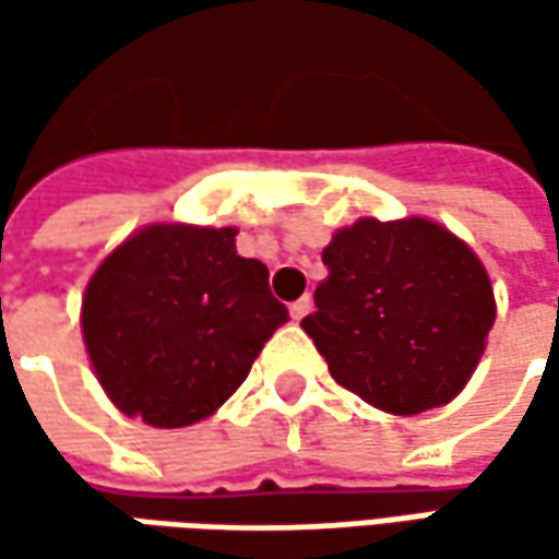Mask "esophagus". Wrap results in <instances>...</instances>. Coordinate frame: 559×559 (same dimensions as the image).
<instances>
[{"label": "esophagus", "instance_id": "34e87169", "mask_svg": "<svg viewBox=\"0 0 559 559\" xmlns=\"http://www.w3.org/2000/svg\"><path fill=\"white\" fill-rule=\"evenodd\" d=\"M308 311H311V298H308V295H305V298H298V301L289 308L292 320H301Z\"/></svg>", "mask_w": 559, "mask_h": 559}]
</instances>
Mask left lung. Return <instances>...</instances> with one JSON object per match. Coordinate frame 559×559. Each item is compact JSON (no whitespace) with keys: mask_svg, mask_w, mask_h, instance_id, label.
Returning a JSON list of instances; mask_svg holds the SVG:
<instances>
[{"mask_svg":"<svg viewBox=\"0 0 559 559\" xmlns=\"http://www.w3.org/2000/svg\"><path fill=\"white\" fill-rule=\"evenodd\" d=\"M323 264L301 330L342 389L401 417L461 392L495 323V292L457 236L423 217H364L335 233Z\"/></svg>","mask_w":559,"mask_h":559,"instance_id":"8db88e82","label":"left lung"}]
</instances>
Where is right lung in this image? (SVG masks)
Masks as SVG:
<instances>
[{"label": "right lung", "instance_id": "obj_1", "mask_svg": "<svg viewBox=\"0 0 559 559\" xmlns=\"http://www.w3.org/2000/svg\"><path fill=\"white\" fill-rule=\"evenodd\" d=\"M236 229L158 224L115 248L83 295L98 382L127 417L192 426L233 395L289 311Z\"/></svg>", "mask_w": 559, "mask_h": 559}]
</instances>
